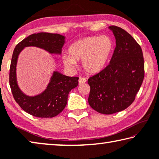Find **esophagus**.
Masks as SVG:
<instances>
[{"mask_svg": "<svg viewBox=\"0 0 159 159\" xmlns=\"http://www.w3.org/2000/svg\"><path fill=\"white\" fill-rule=\"evenodd\" d=\"M86 82V79H85V78H83V77L79 78V84H83Z\"/></svg>", "mask_w": 159, "mask_h": 159, "instance_id": "esophagus-1", "label": "esophagus"}]
</instances>
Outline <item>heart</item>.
<instances>
[{"label": "heart", "mask_w": 159, "mask_h": 159, "mask_svg": "<svg viewBox=\"0 0 159 159\" xmlns=\"http://www.w3.org/2000/svg\"><path fill=\"white\" fill-rule=\"evenodd\" d=\"M113 41L108 35L89 36L69 46L68 55L63 57L66 67L73 69L76 61L81 60L82 67L89 73L100 72L105 67L113 50Z\"/></svg>", "instance_id": "obj_1"}]
</instances>
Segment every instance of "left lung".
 <instances>
[{"label": "left lung", "mask_w": 159, "mask_h": 159, "mask_svg": "<svg viewBox=\"0 0 159 159\" xmlns=\"http://www.w3.org/2000/svg\"><path fill=\"white\" fill-rule=\"evenodd\" d=\"M116 39L110 63L88 79L89 103L97 112L112 114L127 108L135 100L144 78L143 52L138 43L121 28L109 26Z\"/></svg>", "instance_id": "8db88e82"}]
</instances>
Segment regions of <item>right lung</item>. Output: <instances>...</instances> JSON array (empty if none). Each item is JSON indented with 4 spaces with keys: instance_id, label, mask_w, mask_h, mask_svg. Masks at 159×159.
<instances>
[{
    "instance_id": "obj_1",
    "label": "right lung",
    "mask_w": 159,
    "mask_h": 159,
    "mask_svg": "<svg viewBox=\"0 0 159 159\" xmlns=\"http://www.w3.org/2000/svg\"><path fill=\"white\" fill-rule=\"evenodd\" d=\"M65 37L58 34L39 33L30 35L20 41L14 49L9 73V84L12 93L20 108L29 114L39 118H53L64 109L68 96L79 85V77H70L54 71L46 89L37 96H29L18 87L16 78V65L21 51L28 46L42 48L51 54L61 53Z\"/></svg>"
}]
</instances>
